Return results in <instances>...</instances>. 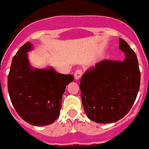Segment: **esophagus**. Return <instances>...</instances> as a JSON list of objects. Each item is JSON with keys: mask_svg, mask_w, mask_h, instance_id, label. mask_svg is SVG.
Segmentation results:
<instances>
[{"mask_svg": "<svg viewBox=\"0 0 149 149\" xmlns=\"http://www.w3.org/2000/svg\"><path fill=\"white\" fill-rule=\"evenodd\" d=\"M82 74H83L82 70H80V69H78V70L76 71L75 73H74V78H75L76 81H77V80H79V79L81 78V76H82Z\"/></svg>", "mask_w": 149, "mask_h": 149, "instance_id": "obj_1", "label": "esophagus"}]
</instances>
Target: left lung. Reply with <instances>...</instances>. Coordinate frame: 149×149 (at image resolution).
I'll return each mask as SVG.
<instances>
[{
    "mask_svg": "<svg viewBox=\"0 0 149 149\" xmlns=\"http://www.w3.org/2000/svg\"><path fill=\"white\" fill-rule=\"evenodd\" d=\"M119 49L125 54L122 62L101 60L83 74L80 89L84 110L90 120L113 123L130 111L140 84L136 55L124 39Z\"/></svg>",
    "mask_w": 149,
    "mask_h": 149,
    "instance_id": "1",
    "label": "left lung"
}]
</instances>
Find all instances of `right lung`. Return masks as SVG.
Listing matches in <instances>:
<instances>
[{"label": "right lung", "mask_w": 149, "mask_h": 149, "mask_svg": "<svg viewBox=\"0 0 149 149\" xmlns=\"http://www.w3.org/2000/svg\"><path fill=\"white\" fill-rule=\"evenodd\" d=\"M29 42L13 56L8 75V92L19 116L34 126L54 123L59 117L63 95L74 81L72 74L57 73L53 67L36 68L30 65Z\"/></svg>", "instance_id": "obj_1"}]
</instances>
